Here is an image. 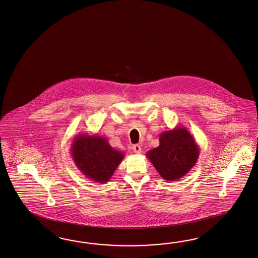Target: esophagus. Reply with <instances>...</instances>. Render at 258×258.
I'll return each instance as SVG.
<instances>
[{
  "mask_svg": "<svg viewBox=\"0 0 258 258\" xmlns=\"http://www.w3.org/2000/svg\"><path fill=\"white\" fill-rule=\"evenodd\" d=\"M132 149L133 152L137 153V154H139L141 152V147H140V145H134L132 147Z\"/></svg>",
  "mask_w": 258,
  "mask_h": 258,
  "instance_id": "34e87169",
  "label": "esophagus"
}]
</instances>
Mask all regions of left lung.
Segmentation results:
<instances>
[{"mask_svg": "<svg viewBox=\"0 0 258 258\" xmlns=\"http://www.w3.org/2000/svg\"><path fill=\"white\" fill-rule=\"evenodd\" d=\"M159 141L160 145L146 155L165 180H178L197 164L200 150L184 126L161 133Z\"/></svg>", "mask_w": 258, "mask_h": 258, "instance_id": "1", "label": "left lung"}]
</instances>
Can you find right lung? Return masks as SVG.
Segmentation results:
<instances>
[{"label":"right lung","mask_w":258,"mask_h":258,"mask_svg":"<svg viewBox=\"0 0 258 258\" xmlns=\"http://www.w3.org/2000/svg\"><path fill=\"white\" fill-rule=\"evenodd\" d=\"M71 155L80 172L98 183L107 182L124 158V153L113 149L106 138L84 133L74 139Z\"/></svg>","instance_id":"1"}]
</instances>
